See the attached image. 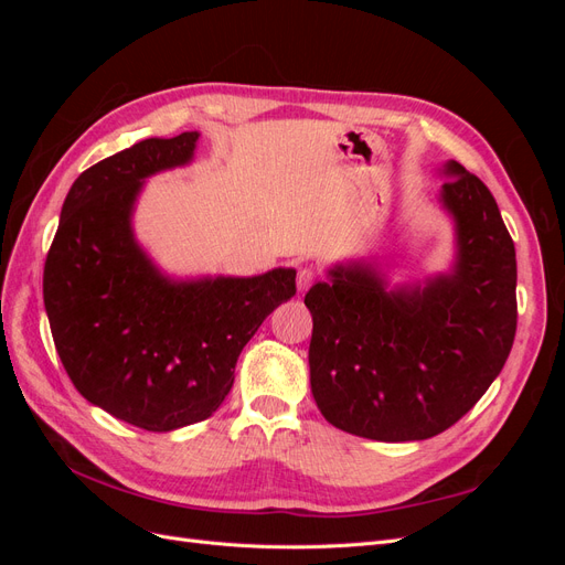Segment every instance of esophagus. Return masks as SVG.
Wrapping results in <instances>:
<instances>
[{
  "mask_svg": "<svg viewBox=\"0 0 565 565\" xmlns=\"http://www.w3.org/2000/svg\"><path fill=\"white\" fill-rule=\"evenodd\" d=\"M313 280H316V273L311 268H299V273H297V289H299L301 295L313 285Z\"/></svg>",
  "mask_w": 565,
  "mask_h": 565,
  "instance_id": "esophagus-1",
  "label": "esophagus"
}]
</instances>
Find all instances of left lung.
<instances>
[{
  "mask_svg": "<svg viewBox=\"0 0 565 565\" xmlns=\"http://www.w3.org/2000/svg\"><path fill=\"white\" fill-rule=\"evenodd\" d=\"M440 174L455 224L448 273L388 287L377 262L334 264L303 299L313 398L347 434L403 443L450 429L514 344L516 249L498 202L455 160Z\"/></svg>",
  "mask_w": 565,
  "mask_h": 565,
  "instance_id": "obj_1",
  "label": "left lung"
}]
</instances>
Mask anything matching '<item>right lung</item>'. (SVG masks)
Returning a JSON list of instances; mask_svg holds the SVG:
<instances>
[{
  "label": "right lung",
  "mask_w": 565,
  "mask_h": 565,
  "mask_svg": "<svg viewBox=\"0 0 565 565\" xmlns=\"http://www.w3.org/2000/svg\"><path fill=\"white\" fill-rule=\"evenodd\" d=\"M198 139H146L82 172L44 264V306L67 377L92 405L160 434L216 413L237 355L297 292L295 268L169 278L136 243L131 216L146 179L191 164Z\"/></svg>",
  "instance_id": "right-lung-1"
}]
</instances>
